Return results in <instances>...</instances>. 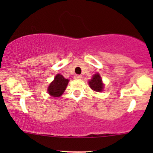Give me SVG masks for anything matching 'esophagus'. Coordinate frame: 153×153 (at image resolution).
<instances>
[{"label":"esophagus","instance_id":"esophagus-1","mask_svg":"<svg viewBox=\"0 0 153 153\" xmlns=\"http://www.w3.org/2000/svg\"><path fill=\"white\" fill-rule=\"evenodd\" d=\"M74 79H82V76H81V75H75V76H74Z\"/></svg>","mask_w":153,"mask_h":153}]
</instances>
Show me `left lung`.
<instances>
[{
    "label": "left lung",
    "instance_id": "left-lung-1",
    "mask_svg": "<svg viewBox=\"0 0 153 153\" xmlns=\"http://www.w3.org/2000/svg\"><path fill=\"white\" fill-rule=\"evenodd\" d=\"M89 85L90 88L96 92H102L104 87L101 76L99 74H96L93 76L92 79L89 81Z\"/></svg>",
    "mask_w": 153,
    "mask_h": 153
}]
</instances>
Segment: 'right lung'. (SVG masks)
Instances as JSON below:
<instances>
[{"label":"right lung","mask_w":153,"mask_h":153,"mask_svg":"<svg viewBox=\"0 0 153 153\" xmlns=\"http://www.w3.org/2000/svg\"><path fill=\"white\" fill-rule=\"evenodd\" d=\"M68 83V79H65L61 74H56L54 79L48 86L47 92L51 97H60L67 88Z\"/></svg>","instance_id":"right-lung-1"}]
</instances>
